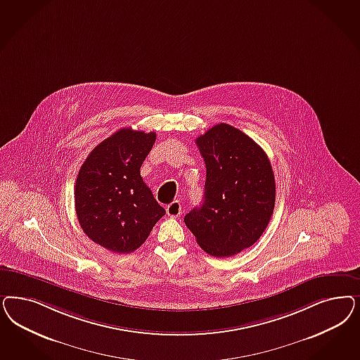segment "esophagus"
Instances as JSON below:
<instances>
[{
  "mask_svg": "<svg viewBox=\"0 0 360 360\" xmlns=\"http://www.w3.org/2000/svg\"><path fill=\"white\" fill-rule=\"evenodd\" d=\"M167 214L168 216H171V217H177L180 213H181V205H180V202L179 201H174V202H171L167 208Z\"/></svg>",
  "mask_w": 360,
  "mask_h": 360,
  "instance_id": "34e87169",
  "label": "esophagus"
}]
</instances>
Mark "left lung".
<instances>
[{
    "label": "left lung",
    "mask_w": 360,
    "mask_h": 360,
    "mask_svg": "<svg viewBox=\"0 0 360 360\" xmlns=\"http://www.w3.org/2000/svg\"><path fill=\"white\" fill-rule=\"evenodd\" d=\"M207 167L204 202L184 217L200 248L231 257L255 244L273 214L276 180L255 140L226 123L196 139Z\"/></svg>",
    "instance_id": "obj_1"
}]
</instances>
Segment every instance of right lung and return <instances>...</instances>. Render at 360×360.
<instances>
[{"mask_svg":"<svg viewBox=\"0 0 360 360\" xmlns=\"http://www.w3.org/2000/svg\"><path fill=\"white\" fill-rule=\"evenodd\" d=\"M155 132L122 128L94 148L75 181V212L83 232L114 253L144 244L165 210L140 176Z\"/></svg>","mask_w":360,"mask_h":360,"instance_id":"1","label":"right lung"}]
</instances>
